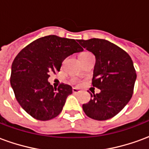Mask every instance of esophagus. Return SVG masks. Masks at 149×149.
<instances>
[{
	"label": "esophagus",
	"mask_w": 149,
	"mask_h": 149,
	"mask_svg": "<svg viewBox=\"0 0 149 149\" xmlns=\"http://www.w3.org/2000/svg\"><path fill=\"white\" fill-rule=\"evenodd\" d=\"M72 93H81V91L79 90L78 88H72Z\"/></svg>",
	"instance_id": "34e87169"
}]
</instances>
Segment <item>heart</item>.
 <instances>
[{
  "label": "heart",
  "mask_w": 149,
  "mask_h": 149,
  "mask_svg": "<svg viewBox=\"0 0 149 149\" xmlns=\"http://www.w3.org/2000/svg\"><path fill=\"white\" fill-rule=\"evenodd\" d=\"M87 54H89V52H81V54H80V56H79V57H81V56H83L84 55H87Z\"/></svg>",
  "instance_id": "b5f03b06"
}]
</instances>
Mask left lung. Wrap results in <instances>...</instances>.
I'll list each match as a JSON object with an SVG mask.
<instances>
[{"label": "left lung", "mask_w": 149, "mask_h": 149, "mask_svg": "<svg viewBox=\"0 0 149 149\" xmlns=\"http://www.w3.org/2000/svg\"><path fill=\"white\" fill-rule=\"evenodd\" d=\"M96 57L93 86L100 93L83 104L84 113L97 120H106L118 114L132 98L136 73L130 56L109 40L98 38L78 40Z\"/></svg>", "instance_id": "1"}]
</instances>
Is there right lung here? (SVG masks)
I'll return each mask as SVG.
<instances>
[{
    "mask_svg": "<svg viewBox=\"0 0 149 149\" xmlns=\"http://www.w3.org/2000/svg\"><path fill=\"white\" fill-rule=\"evenodd\" d=\"M84 49L74 39L49 35L34 40L19 52L12 64L10 84L22 109L33 118L49 120L61 113L68 95V84L52 87L50 72L60 71L67 56Z\"/></svg>",
    "mask_w": 149,
    "mask_h": 149,
    "instance_id": "add662e5",
    "label": "right lung"
}]
</instances>
